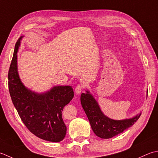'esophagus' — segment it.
Listing matches in <instances>:
<instances>
[{
    "instance_id": "esophagus-1",
    "label": "esophagus",
    "mask_w": 158,
    "mask_h": 158,
    "mask_svg": "<svg viewBox=\"0 0 158 158\" xmlns=\"http://www.w3.org/2000/svg\"><path fill=\"white\" fill-rule=\"evenodd\" d=\"M84 89L83 85H77L75 88V92L76 94H80Z\"/></svg>"
}]
</instances>
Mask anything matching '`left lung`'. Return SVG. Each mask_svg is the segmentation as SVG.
<instances>
[{
  "mask_svg": "<svg viewBox=\"0 0 158 158\" xmlns=\"http://www.w3.org/2000/svg\"><path fill=\"white\" fill-rule=\"evenodd\" d=\"M80 102L93 131L96 136L101 138H110L123 132L125 130L136 123L141 115L140 113L132 118L121 121L110 119L102 113L98 102L89 91L82 93Z\"/></svg>",
  "mask_w": 158,
  "mask_h": 158,
  "instance_id": "8db88e82",
  "label": "left lung"
}]
</instances>
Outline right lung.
Listing matches in <instances>:
<instances>
[{"label": "right lung", "mask_w": 158, "mask_h": 158, "mask_svg": "<svg viewBox=\"0 0 158 158\" xmlns=\"http://www.w3.org/2000/svg\"><path fill=\"white\" fill-rule=\"evenodd\" d=\"M22 38L15 44L8 72L9 91L12 102L21 120L31 133L50 142H60L67 131L62 111L72 100L74 93L69 86H54L43 94H37L25 87L17 69V52Z\"/></svg>", "instance_id": "add662e5"}]
</instances>
